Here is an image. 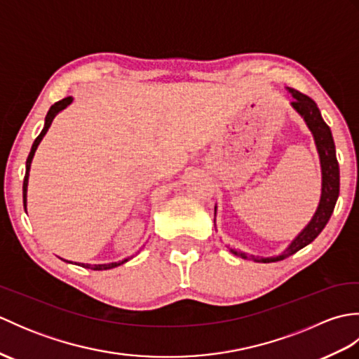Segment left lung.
I'll list each match as a JSON object with an SVG mask.
<instances>
[{"label":"left lung","mask_w":359,"mask_h":359,"mask_svg":"<svg viewBox=\"0 0 359 359\" xmlns=\"http://www.w3.org/2000/svg\"><path fill=\"white\" fill-rule=\"evenodd\" d=\"M288 93L293 95L294 100L292 102L293 109L299 114V116L306 121V125L313 134V139L316 143V149L321 160V172H323V191H321V201H319L318 210L315 216L311 217L309 225L296 236L293 242L282 251L279 256L273 257H256L253 255L242 253V251L230 250L234 256H239L242 259H248V261L255 262H278L288 256L294 255L310 242H313L319 233L324 230V226L329 222L332 212L337 205L338 196H339V165L337 160V149H334L333 135L329 125L325 123L321 111H319L318 104L311 100L310 97L301 94L299 90L287 88ZM216 211V208H215Z\"/></svg>","instance_id":"left-lung-1"}]
</instances>
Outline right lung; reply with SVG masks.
I'll use <instances>...</instances> for the list:
<instances>
[{
  "label": "right lung",
  "instance_id": "right-lung-1",
  "mask_svg": "<svg viewBox=\"0 0 359 359\" xmlns=\"http://www.w3.org/2000/svg\"><path fill=\"white\" fill-rule=\"evenodd\" d=\"M72 103V97H66V98H63V100H60V102H57L55 104H52L50 106V109H49V112H48V116H46V120H44V128H43V131L40 133V135L36 137L35 139V142H34V144H32V149H30V152H29V157H27V160H26V175H25V182H22V203H25V210H26V203H27V182H29V171H30V163H32V158H34V154H35V151H36V148H38V144H40V142L43 140V137L46 135V133H48V129H49V126L52 125V120L55 118V116L57 114L60 112V111H63L67 104H71ZM129 259L131 257H128V259H123V261H118V262H111V264H98V265H90V264H80L83 269H90V270H109V269H116V266H118V265H121V264H125V262H128ZM67 262V261H66ZM69 264H72V262H69Z\"/></svg>",
  "mask_w": 359,
  "mask_h": 359
}]
</instances>
